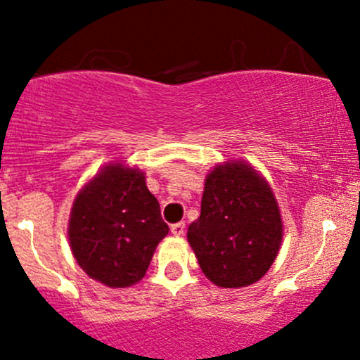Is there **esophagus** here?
I'll return each instance as SVG.
<instances>
[{
	"instance_id": "1",
	"label": "esophagus",
	"mask_w": 360,
	"mask_h": 360,
	"mask_svg": "<svg viewBox=\"0 0 360 360\" xmlns=\"http://www.w3.org/2000/svg\"><path fill=\"white\" fill-rule=\"evenodd\" d=\"M170 231H172V235H176V237H181V235H184V231H186V224H184V221L174 223L172 226H170Z\"/></svg>"
}]
</instances>
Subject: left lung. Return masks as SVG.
<instances>
[{
	"mask_svg": "<svg viewBox=\"0 0 360 360\" xmlns=\"http://www.w3.org/2000/svg\"><path fill=\"white\" fill-rule=\"evenodd\" d=\"M188 242L202 271L219 288L259 281L277 257L282 219L266 181L245 162L231 160L205 179L200 217Z\"/></svg>",
	"mask_w": 360,
	"mask_h": 360,
	"instance_id": "left-lung-1",
	"label": "left lung"
}]
</instances>
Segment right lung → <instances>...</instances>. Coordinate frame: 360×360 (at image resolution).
Returning a JSON list of instances; mask_svg holds the SVG:
<instances>
[{
  "label": "right lung",
  "instance_id": "add662e5",
  "mask_svg": "<svg viewBox=\"0 0 360 360\" xmlns=\"http://www.w3.org/2000/svg\"><path fill=\"white\" fill-rule=\"evenodd\" d=\"M68 233L89 277L110 288H129L144 277L169 226L144 174L111 163L78 193Z\"/></svg>",
  "mask_w": 360,
  "mask_h": 360
}]
</instances>
